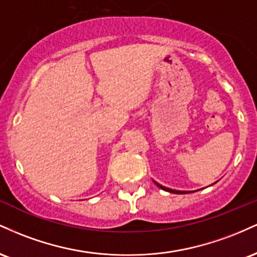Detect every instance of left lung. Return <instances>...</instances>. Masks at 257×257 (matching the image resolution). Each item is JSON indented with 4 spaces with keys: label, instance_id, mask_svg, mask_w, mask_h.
I'll return each mask as SVG.
<instances>
[{
    "label": "left lung",
    "instance_id": "8db88e82",
    "mask_svg": "<svg viewBox=\"0 0 257 257\" xmlns=\"http://www.w3.org/2000/svg\"><path fill=\"white\" fill-rule=\"evenodd\" d=\"M153 182H155V184L157 185L159 188H162V190L167 191V192H170V193H176V194H185V193H191L190 191H178V190H172V188H168V187H164V186L159 185L158 182H156V181H153ZM214 184H215V182H214Z\"/></svg>",
    "mask_w": 257,
    "mask_h": 257
}]
</instances>
